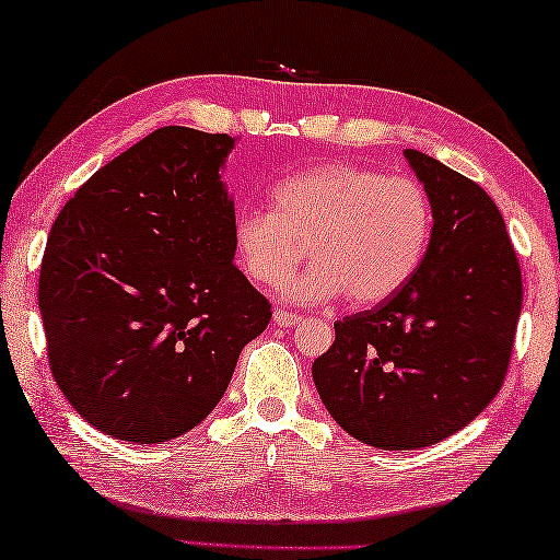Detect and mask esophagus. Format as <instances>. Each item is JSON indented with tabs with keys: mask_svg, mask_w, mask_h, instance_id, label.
Instances as JSON below:
<instances>
[{
	"mask_svg": "<svg viewBox=\"0 0 560 560\" xmlns=\"http://www.w3.org/2000/svg\"><path fill=\"white\" fill-rule=\"evenodd\" d=\"M272 319H275V323H278L280 327H292V325H300V323H302L300 315L288 313V310H275Z\"/></svg>",
	"mask_w": 560,
	"mask_h": 560,
	"instance_id": "esophagus-1",
	"label": "esophagus"
}]
</instances>
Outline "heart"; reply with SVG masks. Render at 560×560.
<instances>
[{
	"label": "heart",
	"mask_w": 560,
	"mask_h": 560,
	"mask_svg": "<svg viewBox=\"0 0 560 560\" xmlns=\"http://www.w3.org/2000/svg\"><path fill=\"white\" fill-rule=\"evenodd\" d=\"M434 213L424 186L409 176L323 163L280 180L272 210L243 208L233 245L245 275L278 285L305 258L307 270L282 285L295 302L342 292L350 305H374L407 285L424 260Z\"/></svg>",
	"instance_id": "b5f03b06"
}]
</instances>
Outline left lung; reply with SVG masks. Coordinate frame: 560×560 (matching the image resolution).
I'll list each match as a JSON object with an SVG mask.
<instances>
[{"label": "left lung", "instance_id": "1", "mask_svg": "<svg viewBox=\"0 0 560 560\" xmlns=\"http://www.w3.org/2000/svg\"><path fill=\"white\" fill-rule=\"evenodd\" d=\"M432 200V237L407 285L335 323L317 357L319 399L347 434L407 452L442 442L497 397L524 302L521 265L479 183L407 149Z\"/></svg>", "mask_w": 560, "mask_h": 560}]
</instances>
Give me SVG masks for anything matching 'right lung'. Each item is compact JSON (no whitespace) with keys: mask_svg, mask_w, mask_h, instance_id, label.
Masks as SVG:
<instances>
[{"mask_svg":"<svg viewBox=\"0 0 560 560\" xmlns=\"http://www.w3.org/2000/svg\"><path fill=\"white\" fill-rule=\"evenodd\" d=\"M237 139L163 126L98 168L51 225L39 275L47 357L91 427L159 444L228 389L270 302L237 270L220 168Z\"/></svg>","mask_w":560,"mask_h":560,"instance_id":"1","label":"right lung"}]
</instances>
